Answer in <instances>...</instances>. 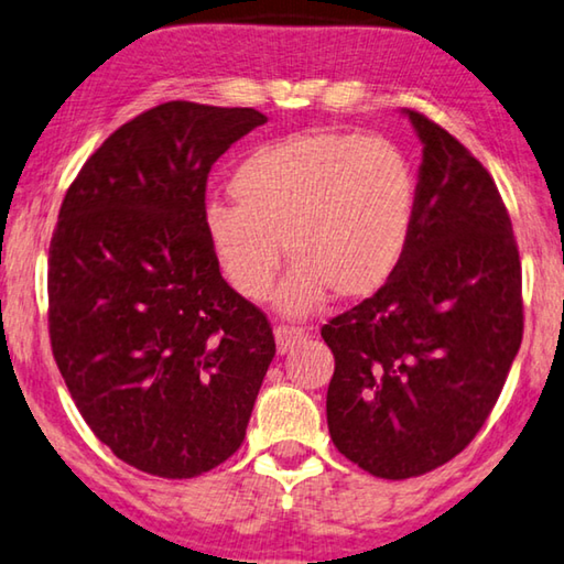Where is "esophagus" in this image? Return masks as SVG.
I'll return each mask as SVG.
<instances>
[{
	"instance_id": "34e87169",
	"label": "esophagus",
	"mask_w": 564,
	"mask_h": 564,
	"mask_svg": "<svg viewBox=\"0 0 564 564\" xmlns=\"http://www.w3.org/2000/svg\"><path fill=\"white\" fill-rule=\"evenodd\" d=\"M307 337L304 335V329H297V327H284L280 325L274 329V339H276V352L284 355L288 349H292L297 343H302V339Z\"/></svg>"
}]
</instances>
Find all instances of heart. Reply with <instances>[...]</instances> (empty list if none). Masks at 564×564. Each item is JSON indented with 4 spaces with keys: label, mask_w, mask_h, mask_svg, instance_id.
Wrapping results in <instances>:
<instances>
[{
    "label": "heart",
    "mask_w": 564,
    "mask_h": 564,
    "mask_svg": "<svg viewBox=\"0 0 564 564\" xmlns=\"http://www.w3.org/2000/svg\"><path fill=\"white\" fill-rule=\"evenodd\" d=\"M235 205L209 202L205 235L235 292L270 297L282 242L294 270L276 292L302 317L335 292L362 300L390 282L417 217V172L384 137L307 132L245 154L229 177Z\"/></svg>",
    "instance_id": "heart-1"
}]
</instances>
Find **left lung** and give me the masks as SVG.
Here are the masks:
<instances>
[{"label":"left lung","mask_w":564,"mask_h":564,"mask_svg":"<svg viewBox=\"0 0 564 564\" xmlns=\"http://www.w3.org/2000/svg\"><path fill=\"white\" fill-rule=\"evenodd\" d=\"M417 217L384 288L322 327L335 355L329 437L365 473L408 479L459 455L522 343V267L497 184L414 109Z\"/></svg>","instance_id":"1"}]
</instances>
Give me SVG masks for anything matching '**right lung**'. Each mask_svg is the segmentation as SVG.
Returning <instances> with one entry per match:
<instances>
[{
    "mask_svg": "<svg viewBox=\"0 0 564 564\" xmlns=\"http://www.w3.org/2000/svg\"><path fill=\"white\" fill-rule=\"evenodd\" d=\"M267 117L167 101L109 134L64 195L50 245V339L99 442L187 479L239 449L274 357L264 312L205 235L212 164Z\"/></svg>",
    "mask_w": 564,
    "mask_h": 564,
    "instance_id": "1",
    "label": "right lung"
}]
</instances>
